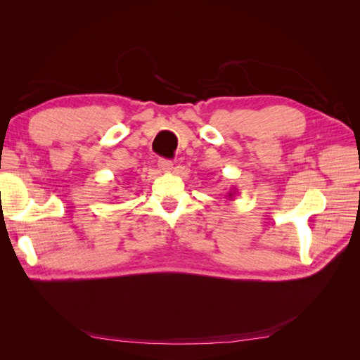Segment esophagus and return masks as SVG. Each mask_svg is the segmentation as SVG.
<instances>
[{
    "label": "esophagus",
    "instance_id": "obj_1",
    "mask_svg": "<svg viewBox=\"0 0 360 360\" xmlns=\"http://www.w3.org/2000/svg\"><path fill=\"white\" fill-rule=\"evenodd\" d=\"M158 167L162 172H169L172 169V162L168 159H159Z\"/></svg>",
    "mask_w": 360,
    "mask_h": 360
}]
</instances>
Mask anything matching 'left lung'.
I'll return each mask as SVG.
<instances>
[{"label":"left lung","mask_w":360,"mask_h":360,"mask_svg":"<svg viewBox=\"0 0 360 360\" xmlns=\"http://www.w3.org/2000/svg\"><path fill=\"white\" fill-rule=\"evenodd\" d=\"M236 192H237V189H236V188H233L230 192L226 193V198H228V200H233V198H234V195H236Z\"/></svg>","instance_id":"1"}]
</instances>
